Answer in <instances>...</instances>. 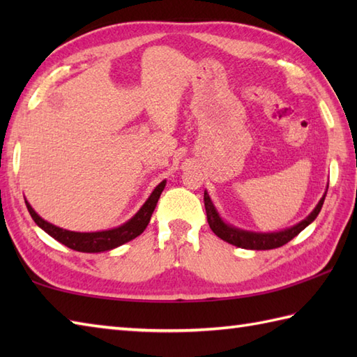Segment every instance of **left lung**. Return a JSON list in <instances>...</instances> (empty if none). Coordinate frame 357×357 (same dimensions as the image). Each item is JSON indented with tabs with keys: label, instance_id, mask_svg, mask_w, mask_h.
I'll return each mask as SVG.
<instances>
[{
	"label": "left lung",
	"instance_id": "obj_1",
	"mask_svg": "<svg viewBox=\"0 0 357 357\" xmlns=\"http://www.w3.org/2000/svg\"><path fill=\"white\" fill-rule=\"evenodd\" d=\"M327 190H328V185H327ZM325 195H327V192L324 193L321 201L317 202V206L314 207L312 213H310L305 219H302L299 224L290 227V229L271 231V233L242 230L229 222H225L221 218V215L218 213L215 204L210 199L207 190L204 192V206H206L207 221H208L210 229L213 230V233L218 238H221L222 241L229 242V244H231V245L247 248V250H271V248H278V247L285 245L288 241H291L294 236H298V234L304 230L305 227H308L314 221L316 216L319 215V211L324 206Z\"/></svg>",
	"mask_w": 357,
	"mask_h": 357
}]
</instances>
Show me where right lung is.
Masks as SVG:
<instances>
[{
	"mask_svg": "<svg viewBox=\"0 0 357 357\" xmlns=\"http://www.w3.org/2000/svg\"><path fill=\"white\" fill-rule=\"evenodd\" d=\"M165 183L167 181L164 179L162 183H159L155 187V190L151 192L149 199L144 202V206L138 210V213H136L133 218L128 219V221L124 222L123 225L115 227V229H110V230H102V231L81 233V231H70V230L61 229V227L53 225L45 221V219H43L27 201H26V206L35 224L40 227V229H43L45 233L50 234L53 239H56L66 247L75 250V252L101 253V252H109V250H113L126 244V242L139 236V234L146 230V227L150 222V218L155 211L159 196H161L164 190Z\"/></svg>",
	"mask_w": 357,
	"mask_h": 357,
	"instance_id": "add662e5",
	"label": "right lung"
}]
</instances>
